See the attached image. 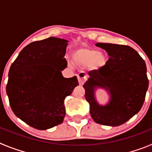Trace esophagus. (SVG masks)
Masks as SVG:
<instances>
[{"instance_id":"1","label":"esophagus","mask_w":152,"mask_h":152,"mask_svg":"<svg viewBox=\"0 0 152 152\" xmlns=\"http://www.w3.org/2000/svg\"><path fill=\"white\" fill-rule=\"evenodd\" d=\"M77 79L80 85H83L86 80H87V75L84 72H80L77 75Z\"/></svg>"}]
</instances>
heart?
Returning a JSON list of instances; mask_svg holds the SVG:
<instances>
[{
    "label": "heart",
    "instance_id": "obj_1",
    "mask_svg": "<svg viewBox=\"0 0 152 152\" xmlns=\"http://www.w3.org/2000/svg\"><path fill=\"white\" fill-rule=\"evenodd\" d=\"M72 59L76 64L86 65L91 63L92 68L99 69L106 64L107 56L101 51L97 52L88 47H81L72 53Z\"/></svg>",
    "mask_w": 152,
    "mask_h": 152
}]
</instances>
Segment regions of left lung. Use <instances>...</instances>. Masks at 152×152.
Instances as JSON below:
<instances>
[{"label":"left lung","instance_id":"8db88e82","mask_svg":"<svg viewBox=\"0 0 152 152\" xmlns=\"http://www.w3.org/2000/svg\"><path fill=\"white\" fill-rule=\"evenodd\" d=\"M106 50L110 58L98 70L91 71L84 84L85 98L93 119L104 126L123 124L142 108L148 88L145 61L132 47L111 43H96ZM103 88L110 94V101L100 105L95 99V89Z\"/></svg>","mask_w":152,"mask_h":152}]
</instances>
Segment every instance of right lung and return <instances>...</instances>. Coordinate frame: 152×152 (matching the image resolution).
Returning <instances> with one entry per match:
<instances>
[{
    "label": "right lung",
    "instance_id": "1",
    "mask_svg": "<svg viewBox=\"0 0 152 152\" xmlns=\"http://www.w3.org/2000/svg\"><path fill=\"white\" fill-rule=\"evenodd\" d=\"M68 40L49 37L31 42L12 63L7 94L12 110L21 120L39 130L61 124L64 99L78 85L76 76L65 78L61 71Z\"/></svg>",
    "mask_w": 152,
    "mask_h": 152
}]
</instances>
